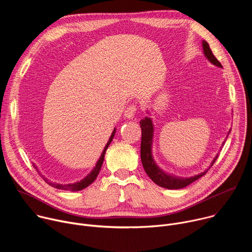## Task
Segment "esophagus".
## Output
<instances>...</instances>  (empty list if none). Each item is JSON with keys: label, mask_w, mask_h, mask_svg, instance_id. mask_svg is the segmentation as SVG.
<instances>
[{"label": "esophagus", "mask_w": 252, "mask_h": 252, "mask_svg": "<svg viewBox=\"0 0 252 252\" xmlns=\"http://www.w3.org/2000/svg\"><path fill=\"white\" fill-rule=\"evenodd\" d=\"M135 112H136V106L134 104H130L125 111V117L126 119H132L135 115Z\"/></svg>", "instance_id": "1"}]
</instances>
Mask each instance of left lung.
Listing matches in <instances>:
<instances>
[{
  "label": "left lung",
  "instance_id": "8db88e82",
  "mask_svg": "<svg viewBox=\"0 0 252 252\" xmlns=\"http://www.w3.org/2000/svg\"><path fill=\"white\" fill-rule=\"evenodd\" d=\"M202 50L203 55L205 58L214 65L222 67L220 63L217 60L209 48V45L207 42L202 41ZM147 114L150 115L149 117H146L139 122L140 128H141V143H140V158L143 168H145L147 174L151 177L152 181L157 184L158 186L167 189H184L193 182L197 181L198 178L203 176L207 170L213 165L214 161L219 158V155L215 156L213 160L211 161L209 167L205 169L204 171L195 174L193 176L189 177H182L176 176L173 174L166 173L163 169H161L157 162L155 161V158L153 157V142H154V134H155V126L153 123V120L151 118V112L148 110ZM230 131H228L229 133ZM224 145V141L222 142V146Z\"/></svg>",
  "mask_w": 252,
  "mask_h": 252
}]
</instances>
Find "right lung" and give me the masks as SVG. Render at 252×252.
Masks as SVG:
<instances>
[{"label": "right lung", "instance_id": "right-lung-1", "mask_svg": "<svg viewBox=\"0 0 252 252\" xmlns=\"http://www.w3.org/2000/svg\"><path fill=\"white\" fill-rule=\"evenodd\" d=\"M116 130H117V129H116V127H115V129L113 130V133L111 134V137H110L109 141L106 142V145H105V147H104V149H103V151H102V153H101V155H100L98 160H97L96 163H95V166L92 169V171H91L87 176H85L83 179H81L80 182H77V183H74V184L62 185V184L53 183V182L49 181V179L46 178L45 176H43L44 181H45L48 185H50L51 187H54L55 189H62V190H69V191H79V190H82V189H86V188L89 187L90 185H92V184L95 181L96 176H97L98 173H99V170H100V168H101V165H102V162H103V159H104L105 152H106L107 148H109L110 143L112 142V140H113V138H114V136H115V134H116ZM33 166H34L35 169L38 170V167H37V165H35L34 163H33ZM38 171H39V170H38ZM39 173H40V171H39Z\"/></svg>", "mask_w": 252, "mask_h": 252}]
</instances>
